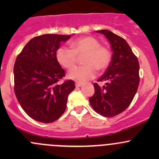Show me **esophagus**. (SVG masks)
I'll list each match as a JSON object with an SVG mask.
<instances>
[{"label": "esophagus", "instance_id": "esophagus-1", "mask_svg": "<svg viewBox=\"0 0 159 159\" xmlns=\"http://www.w3.org/2000/svg\"><path fill=\"white\" fill-rule=\"evenodd\" d=\"M82 85H83V84H81V83H76V84H75V86H76V88L81 87Z\"/></svg>", "mask_w": 159, "mask_h": 159}]
</instances>
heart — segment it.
Returning a JSON list of instances; mask_svg holds the SVG:
<instances>
[{"label":"heart","mask_w":159,"mask_h":159,"mask_svg":"<svg viewBox=\"0 0 159 159\" xmlns=\"http://www.w3.org/2000/svg\"><path fill=\"white\" fill-rule=\"evenodd\" d=\"M84 55V66L77 67L68 73V78L79 83H84L95 77L97 69L104 70L109 66L111 53L106 46L101 45L97 38L85 36L70 43V48L60 47L56 51V59L65 69H70L77 62V56Z\"/></svg>","instance_id":"heart-1"}]
</instances>
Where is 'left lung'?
Instances as JSON below:
<instances>
[{
	"label": "left lung",
	"instance_id": "obj_1",
	"mask_svg": "<svg viewBox=\"0 0 159 159\" xmlns=\"http://www.w3.org/2000/svg\"><path fill=\"white\" fill-rule=\"evenodd\" d=\"M97 32L108 38L113 55L108 69L98 80L107 83L102 88L94 83V94L89 102L97 113L114 117L129 106L137 92L140 81L139 63L124 38L108 30Z\"/></svg>",
	"mask_w": 159,
	"mask_h": 159
}]
</instances>
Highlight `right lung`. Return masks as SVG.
I'll use <instances>...</instances> for the list:
<instances>
[{
    "label": "right lung",
    "mask_w": 159,
    "mask_h": 159,
    "mask_svg": "<svg viewBox=\"0 0 159 159\" xmlns=\"http://www.w3.org/2000/svg\"><path fill=\"white\" fill-rule=\"evenodd\" d=\"M70 35H40L30 39L17 55L14 66V93L21 108L31 118L43 123L58 119L66 109L75 82L58 81L65 71L56 51Z\"/></svg>",
    "instance_id": "1"
}]
</instances>
